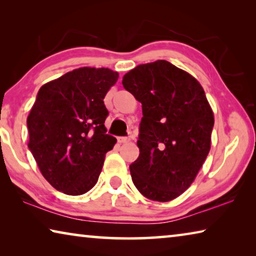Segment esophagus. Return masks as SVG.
<instances>
[{
	"instance_id": "34e87169",
	"label": "esophagus",
	"mask_w": 256,
	"mask_h": 256,
	"mask_svg": "<svg viewBox=\"0 0 256 256\" xmlns=\"http://www.w3.org/2000/svg\"><path fill=\"white\" fill-rule=\"evenodd\" d=\"M130 138L128 136H120L118 138V142L120 144H125V142H128Z\"/></svg>"
}]
</instances>
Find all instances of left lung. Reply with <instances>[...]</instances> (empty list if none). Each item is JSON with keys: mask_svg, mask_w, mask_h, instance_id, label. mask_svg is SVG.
I'll return each mask as SVG.
<instances>
[{"mask_svg": "<svg viewBox=\"0 0 256 256\" xmlns=\"http://www.w3.org/2000/svg\"><path fill=\"white\" fill-rule=\"evenodd\" d=\"M142 104L133 184L142 196L167 202L190 188L210 151L214 120L204 90L188 72L160 60L123 76Z\"/></svg>", "mask_w": 256, "mask_h": 256, "instance_id": "8db88e82", "label": "left lung"}]
</instances>
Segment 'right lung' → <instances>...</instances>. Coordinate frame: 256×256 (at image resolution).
<instances>
[{
	"mask_svg": "<svg viewBox=\"0 0 256 256\" xmlns=\"http://www.w3.org/2000/svg\"><path fill=\"white\" fill-rule=\"evenodd\" d=\"M118 73L80 68L42 86L27 118L28 148L46 180L68 196L96 185L107 151L116 138L107 134L104 98Z\"/></svg>",
	"mask_w": 256,
	"mask_h": 256,
	"instance_id": "obj_1",
	"label": "right lung"
}]
</instances>
